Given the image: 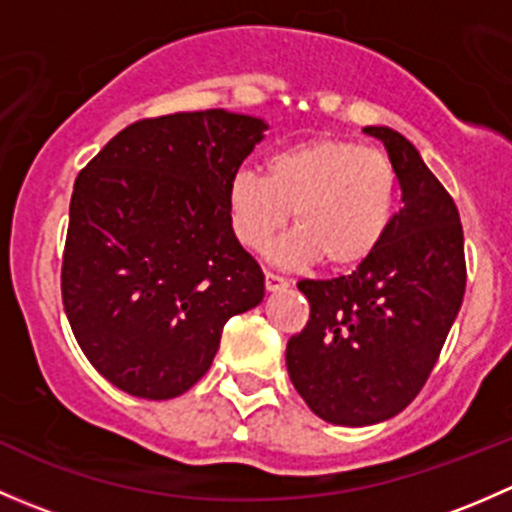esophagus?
<instances>
[{"instance_id":"esophagus-1","label":"esophagus","mask_w":512,"mask_h":512,"mask_svg":"<svg viewBox=\"0 0 512 512\" xmlns=\"http://www.w3.org/2000/svg\"><path fill=\"white\" fill-rule=\"evenodd\" d=\"M289 282L285 280V277L280 275H272V272H267L265 275V289L267 292H282V289H287Z\"/></svg>"}]
</instances>
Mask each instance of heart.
Wrapping results in <instances>:
<instances>
[{
  "mask_svg": "<svg viewBox=\"0 0 512 512\" xmlns=\"http://www.w3.org/2000/svg\"><path fill=\"white\" fill-rule=\"evenodd\" d=\"M232 235L260 250L285 227L297 230L267 250L275 265L334 270L369 260L389 232L396 173L381 153L344 138H314L275 153L267 175L237 170L225 188Z\"/></svg>",
  "mask_w": 512,
  "mask_h": 512,
  "instance_id": "1",
  "label": "heart"
}]
</instances>
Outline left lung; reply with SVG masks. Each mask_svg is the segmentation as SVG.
Masks as SVG:
<instances>
[{
    "label": "left lung",
    "instance_id": "left-lung-1",
    "mask_svg": "<svg viewBox=\"0 0 512 512\" xmlns=\"http://www.w3.org/2000/svg\"><path fill=\"white\" fill-rule=\"evenodd\" d=\"M384 143L401 210L374 255L349 277L302 280L309 322L287 342V371L309 409L334 426L401 414L436 366L466 292L456 203L409 138L366 126Z\"/></svg>",
    "mask_w": 512,
    "mask_h": 512
}]
</instances>
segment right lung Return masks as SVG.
Listing matches in <instances>:
<instances>
[{"mask_svg": "<svg viewBox=\"0 0 512 512\" xmlns=\"http://www.w3.org/2000/svg\"><path fill=\"white\" fill-rule=\"evenodd\" d=\"M265 131L262 118L223 108L148 118L76 178L64 309L86 359L126 394H185L213 364L227 319L265 297L225 203Z\"/></svg>", "mask_w": 512, "mask_h": 512, "instance_id": "right-lung-1", "label": "right lung"}]
</instances>
